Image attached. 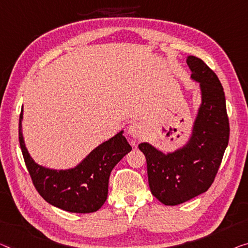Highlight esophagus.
Listing matches in <instances>:
<instances>
[{
  "label": "esophagus",
  "mask_w": 248,
  "mask_h": 248,
  "mask_svg": "<svg viewBox=\"0 0 248 248\" xmlns=\"http://www.w3.org/2000/svg\"><path fill=\"white\" fill-rule=\"evenodd\" d=\"M128 134L132 139H140L144 135V127L142 126V124L137 123V122H134L128 126Z\"/></svg>",
  "instance_id": "obj_1"
}]
</instances>
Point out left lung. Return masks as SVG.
<instances>
[{
  "instance_id": "1",
  "label": "left lung",
  "mask_w": 248,
  "mask_h": 248,
  "mask_svg": "<svg viewBox=\"0 0 248 248\" xmlns=\"http://www.w3.org/2000/svg\"><path fill=\"white\" fill-rule=\"evenodd\" d=\"M186 63L202 90V105L189 142L169 154L147 143L139 145L146 157L152 194L170 206L192 200L211 187L230 140L225 94L218 78L196 56H188Z\"/></svg>"
}]
</instances>
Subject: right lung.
<instances>
[{
	"label": "right lung",
	"instance_id": "right-lung-1",
	"mask_svg": "<svg viewBox=\"0 0 248 248\" xmlns=\"http://www.w3.org/2000/svg\"><path fill=\"white\" fill-rule=\"evenodd\" d=\"M22 116L18 140L30 176L40 195L53 206L71 213L87 214L100 209L108 192V178L114 166L132 147L120 132L86 156L75 169L56 170L37 165L26 150L22 136Z\"/></svg>",
	"mask_w": 248,
	"mask_h": 248
}]
</instances>
